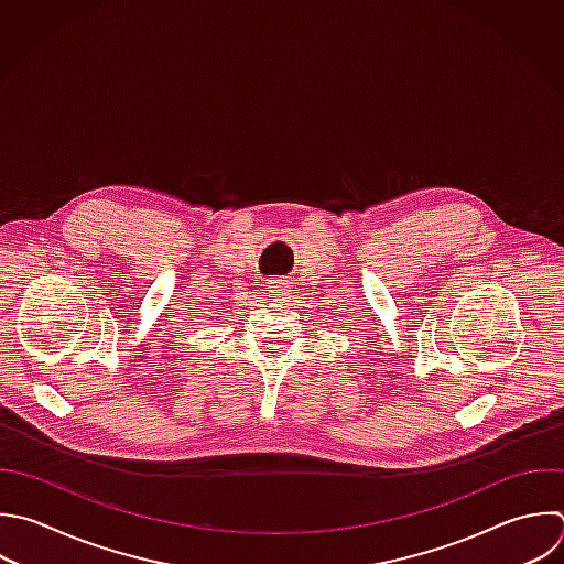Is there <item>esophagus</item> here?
Here are the masks:
<instances>
[{
	"label": "esophagus",
	"mask_w": 564,
	"mask_h": 564,
	"mask_svg": "<svg viewBox=\"0 0 564 564\" xmlns=\"http://www.w3.org/2000/svg\"><path fill=\"white\" fill-rule=\"evenodd\" d=\"M269 293L278 300H286L291 295V284L286 280H271L269 282Z\"/></svg>",
	"instance_id": "obj_1"
}]
</instances>
